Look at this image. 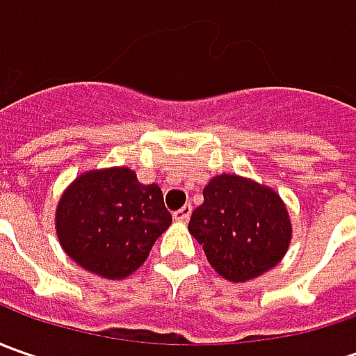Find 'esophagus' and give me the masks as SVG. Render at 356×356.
I'll use <instances>...</instances> for the list:
<instances>
[{
	"mask_svg": "<svg viewBox=\"0 0 356 356\" xmlns=\"http://www.w3.org/2000/svg\"><path fill=\"white\" fill-rule=\"evenodd\" d=\"M190 213H192V206L186 204L180 210L174 212V220H178V222H188V220H190Z\"/></svg>",
	"mask_w": 356,
	"mask_h": 356,
	"instance_id": "esophagus-1",
	"label": "esophagus"
}]
</instances>
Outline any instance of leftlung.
<instances>
[{
    "label": "left lung",
    "instance_id": "left-lung-1",
    "mask_svg": "<svg viewBox=\"0 0 356 356\" xmlns=\"http://www.w3.org/2000/svg\"><path fill=\"white\" fill-rule=\"evenodd\" d=\"M188 229L210 266L236 283L277 266L291 241V222L280 194L236 174L208 182Z\"/></svg>",
    "mask_w": 356,
    "mask_h": 356
}]
</instances>
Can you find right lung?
Listing matches in <instances>:
<instances>
[{
    "mask_svg": "<svg viewBox=\"0 0 356 356\" xmlns=\"http://www.w3.org/2000/svg\"><path fill=\"white\" fill-rule=\"evenodd\" d=\"M170 224L158 184H140L127 166L81 174L55 213L65 253L106 280L136 271Z\"/></svg>",
    "mask_w": 356,
    "mask_h": 356,
    "instance_id": "right-lung-1",
    "label": "right lung"
}]
</instances>
